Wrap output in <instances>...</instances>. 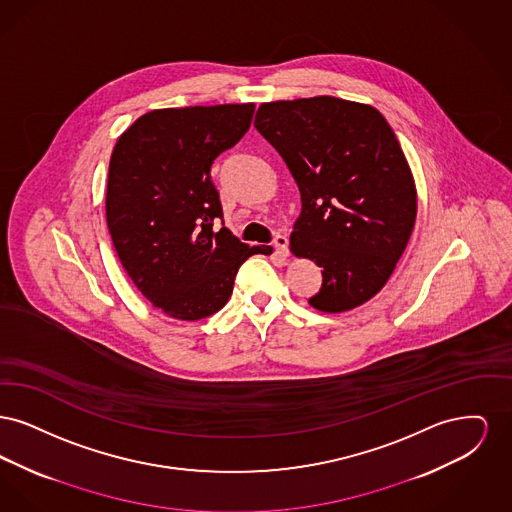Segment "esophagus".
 Returning <instances> with one entry per match:
<instances>
[{
    "label": "esophagus",
    "mask_w": 512,
    "mask_h": 512,
    "mask_svg": "<svg viewBox=\"0 0 512 512\" xmlns=\"http://www.w3.org/2000/svg\"><path fill=\"white\" fill-rule=\"evenodd\" d=\"M272 244H274V249H276L278 255H282V257H288V255H290V249H288L290 242H288V236H286V234H280V232H278V234L274 236Z\"/></svg>",
    "instance_id": "obj_1"
}]
</instances>
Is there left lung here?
<instances>
[{
    "label": "left lung",
    "instance_id": "1",
    "mask_svg": "<svg viewBox=\"0 0 512 512\" xmlns=\"http://www.w3.org/2000/svg\"><path fill=\"white\" fill-rule=\"evenodd\" d=\"M255 128L301 192L292 251L322 268L309 303L324 313L363 305L384 288L416 219L413 174L388 121L330 96L263 103Z\"/></svg>",
    "mask_w": 512,
    "mask_h": 512
}]
</instances>
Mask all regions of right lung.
Masks as SVG:
<instances>
[{"instance_id":"1","label":"right lung","mask_w":512,"mask_h":512,"mask_svg":"<svg viewBox=\"0 0 512 512\" xmlns=\"http://www.w3.org/2000/svg\"><path fill=\"white\" fill-rule=\"evenodd\" d=\"M253 103L157 109L117 142L109 163L107 226L122 267L147 301L178 320H199L230 299L245 259L224 226L213 161L251 126Z\"/></svg>"}]
</instances>
